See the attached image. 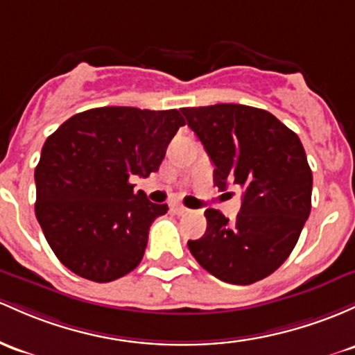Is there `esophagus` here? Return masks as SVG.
Masks as SVG:
<instances>
[{
	"label": "esophagus",
	"mask_w": 355,
	"mask_h": 355,
	"mask_svg": "<svg viewBox=\"0 0 355 355\" xmlns=\"http://www.w3.org/2000/svg\"><path fill=\"white\" fill-rule=\"evenodd\" d=\"M171 209H173V212H175V214H178V216H184V214L189 212V209L184 207V205H180V204L171 205Z\"/></svg>",
	"instance_id": "esophagus-1"
}]
</instances>
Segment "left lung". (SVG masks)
<instances>
[{"instance_id":"obj_1","label":"left lung","mask_w":355,"mask_h":355,"mask_svg":"<svg viewBox=\"0 0 355 355\" xmlns=\"http://www.w3.org/2000/svg\"><path fill=\"white\" fill-rule=\"evenodd\" d=\"M214 163L219 190L239 185L236 220L205 210L207 231L189 241L193 258L210 275L251 285L285 263L311 209V170L297 133L264 109L244 104L182 107Z\"/></svg>"}]
</instances>
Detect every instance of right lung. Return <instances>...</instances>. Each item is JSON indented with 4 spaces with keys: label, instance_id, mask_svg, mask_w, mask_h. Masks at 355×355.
<instances>
[{
    "label": "right lung",
    "instance_id": "obj_1",
    "mask_svg": "<svg viewBox=\"0 0 355 355\" xmlns=\"http://www.w3.org/2000/svg\"><path fill=\"white\" fill-rule=\"evenodd\" d=\"M180 111L111 106L79 112L46 138L35 168V214L64 266L107 283L141 263L148 231L168 210L131 177L158 171Z\"/></svg>",
    "mask_w": 355,
    "mask_h": 355
}]
</instances>
